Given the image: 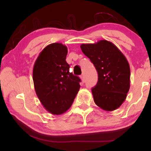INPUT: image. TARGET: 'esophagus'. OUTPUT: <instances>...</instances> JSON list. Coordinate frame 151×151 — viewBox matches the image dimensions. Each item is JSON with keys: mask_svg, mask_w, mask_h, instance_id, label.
<instances>
[{"mask_svg": "<svg viewBox=\"0 0 151 151\" xmlns=\"http://www.w3.org/2000/svg\"><path fill=\"white\" fill-rule=\"evenodd\" d=\"M80 77H81V79L82 82H83V83H84V82H85V77H84V75H81Z\"/></svg>", "mask_w": 151, "mask_h": 151, "instance_id": "34e87169", "label": "esophagus"}]
</instances>
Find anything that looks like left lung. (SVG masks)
<instances>
[{
    "instance_id": "8db88e82",
    "label": "left lung",
    "mask_w": 151,
    "mask_h": 151,
    "mask_svg": "<svg viewBox=\"0 0 151 151\" xmlns=\"http://www.w3.org/2000/svg\"><path fill=\"white\" fill-rule=\"evenodd\" d=\"M81 48L98 73V82L92 88L94 103L106 111L117 109L130 88L131 70L126 57L113 43L106 40L83 44Z\"/></svg>"
}]
</instances>
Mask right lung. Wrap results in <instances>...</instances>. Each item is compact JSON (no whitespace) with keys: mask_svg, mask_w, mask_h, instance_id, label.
<instances>
[{"mask_svg":"<svg viewBox=\"0 0 151 151\" xmlns=\"http://www.w3.org/2000/svg\"><path fill=\"white\" fill-rule=\"evenodd\" d=\"M67 52L62 43H52L40 52L33 66L36 94L45 109L56 115L70 109L81 87L80 78L69 72Z\"/></svg>","mask_w":151,"mask_h":151,"instance_id":"add662e5","label":"right lung"}]
</instances>
